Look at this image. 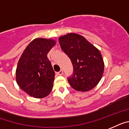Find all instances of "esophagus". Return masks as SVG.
Listing matches in <instances>:
<instances>
[{
	"mask_svg": "<svg viewBox=\"0 0 129 129\" xmlns=\"http://www.w3.org/2000/svg\"><path fill=\"white\" fill-rule=\"evenodd\" d=\"M57 74H58V75H61L63 74V71H62V70H60L59 71L57 72Z\"/></svg>",
	"mask_w": 129,
	"mask_h": 129,
	"instance_id": "1",
	"label": "esophagus"
}]
</instances>
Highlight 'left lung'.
Listing matches in <instances>:
<instances>
[{
    "mask_svg": "<svg viewBox=\"0 0 129 129\" xmlns=\"http://www.w3.org/2000/svg\"><path fill=\"white\" fill-rule=\"evenodd\" d=\"M59 43L73 64V76L68 79L71 87L81 92L94 88L101 80L104 70V63L99 50L77 33L60 37Z\"/></svg>",
    "mask_w": 129,
    "mask_h": 129,
    "instance_id": "1",
    "label": "left lung"
}]
</instances>
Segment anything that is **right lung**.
Segmentation results:
<instances>
[{
	"label": "right lung",
	"mask_w": 129,
	"mask_h": 129,
	"mask_svg": "<svg viewBox=\"0 0 129 129\" xmlns=\"http://www.w3.org/2000/svg\"><path fill=\"white\" fill-rule=\"evenodd\" d=\"M56 41L51 39L37 38L24 50L16 71V82L28 95L43 98L51 92L54 71L47 54Z\"/></svg>",
	"instance_id": "obj_1"
}]
</instances>
